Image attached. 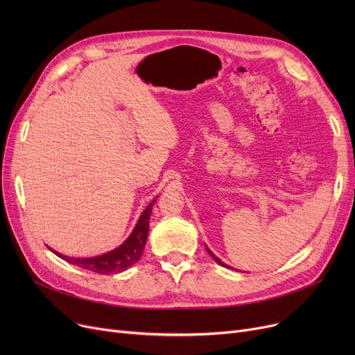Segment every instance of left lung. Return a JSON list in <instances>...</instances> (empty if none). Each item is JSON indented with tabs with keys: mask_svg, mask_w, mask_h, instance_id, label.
I'll return each instance as SVG.
<instances>
[{
	"mask_svg": "<svg viewBox=\"0 0 355 355\" xmlns=\"http://www.w3.org/2000/svg\"><path fill=\"white\" fill-rule=\"evenodd\" d=\"M206 249H207V248H206ZM207 252H209V253H210V256H211V257H213V259H214V260H216V262H217V263H218V265H221V266H225V268H230V266H227V265H226V263H223V262H221V260H220V259H218V257H216V256H214V254H213V253H211V252H210V249H207Z\"/></svg>",
	"mask_w": 355,
	"mask_h": 355,
	"instance_id": "left-lung-1",
	"label": "left lung"
}]
</instances>
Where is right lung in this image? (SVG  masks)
I'll return each mask as SVG.
<instances>
[{"label":"right lung","mask_w":355,"mask_h":355,"mask_svg":"<svg viewBox=\"0 0 355 355\" xmlns=\"http://www.w3.org/2000/svg\"><path fill=\"white\" fill-rule=\"evenodd\" d=\"M157 200H154L149 206L144 210L141 214L134 232L125 240V243L121 245L118 249L112 250L109 253L96 256V257H87V259H79V257H69L64 254H60L59 252L51 250L54 254H58L70 265L79 266L82 269L101 273V275H112V273H119L126 270L129 266L137 263L142 256L146 237L149 232V218H151L153 206Z\"/></svg>","instance_id":"1"}]
</instances>
